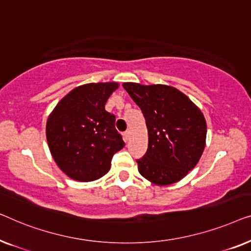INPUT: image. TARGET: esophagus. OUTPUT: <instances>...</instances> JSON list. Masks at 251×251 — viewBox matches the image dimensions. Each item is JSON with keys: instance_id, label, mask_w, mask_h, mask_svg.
Instances as JSON below:
<instances>
[{"instance_id": "34e87169", "label": "esophagus", "mask_w": 251, "mask_h": 251, "mask_svg": "<svg viewBox=\"0 0 251 251\" xmlns=\"http://www.w3.org/2000/svg\"><path fill=\"white\" fill-rule=\"evenodd\" d=\"M130 135H132V132H130V129H127L126 132L124 133V139H125L126 141H128Z\"/></svg>"}]
</instances>
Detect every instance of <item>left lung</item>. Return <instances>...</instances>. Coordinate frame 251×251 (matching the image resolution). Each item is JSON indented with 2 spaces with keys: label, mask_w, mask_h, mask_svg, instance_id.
Listing matches in <instances>:
<instances>
[{
  "label": "left lung",
  "mask_w": 251,
  "mask_h": 251,
  "mask_svg": "<svg viewBox=\"0 0 251 251\" xmlns=\"http://www.w3.org/2000/svg\"><path fill=\"white\" fill-rule=\"evenodd\" d=\"M146 118L148 150L136 160L140 174L153 184L181 181L196 167L206 146L204 116L184 93L162 84L124 83Z\"/></svg>",
  "instance_id": "left-lung-1"
}]
</instances>
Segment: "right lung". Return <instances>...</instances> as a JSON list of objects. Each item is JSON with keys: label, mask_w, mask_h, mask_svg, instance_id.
<instances>
[{"label": "right lung", "mask_w": 251, "mask_h": 251, "mask_svg": "<svg viewBox=\"0 0 251 251\" xmlns=\"http://www.w3.org/2000/svg\"><path fill=\"white\" fill-rule=\"evenodd\" d=\"M116 82L77 86L58 102L47 122L49 149L58 167L72 179L91 182L107 174L111 158L125 142L105 111Z\"/></svg>", "instance_id": "add662e5"}]
</instances>
